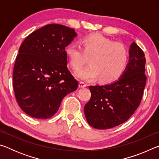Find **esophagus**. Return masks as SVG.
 Returning <instances> with one entry per match:
<instances>
[{
	"label": "esophagus",
	"instance_id": "34e87169",
	"mask_svg": "<svg viewBox=\"0 0 159 159\" xmlns=\"http://www.w3.org/2000/svg\"><path fill=\"white\" fill-rule=\"evenodd\" d=\"M87 86V84L85 82L83 81H80L79 82V87L80 88H85Z\"/></svg>",
	"mask_w": 159,
	"mask_h": 159
}]
</instances>
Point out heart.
Instances as JSON below:
<instances>
[{
	"label": "heart",
	"mask_w": 159,
	"mask_h": 159,
	"mask_svg": "<svg viewBox=\"0 0 159 159\" xmlns=\"http://www.w3.org/2000/svg\"><path fill=\"white\" fill-rule=\"evenodd\" d=\"M83 45L84 52L76 42L70 43L65 49L66 57L75 70L81 69L85 63V53L91 55L90 64L77 72L78 78L93 80L99 77L102 82L110 83L124 73L129 61L128 51L124 45L95 34L83 38Z\"/></svg>",
	"instance_id": "b5f03b06"
}]
</instances>
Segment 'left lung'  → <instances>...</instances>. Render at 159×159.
I'll return each mask as SVG.
<instances>
[{
  "mask_svg": "<svg viewBox=\"0 0 159 159\" xmlns=\"http://www.w3.org/2000/svg\"><path fill=\"white\" fill-rule=\"evenodd\" d=\"M129 62L116 81L90 85V101L84 107L86 120L96 129H109L122 124L138 109L146 85V60L135 43L130 44Z\"/></svg>",
  "mask_w": 159,
  "mask_h": 159,
  "instance_id": "left-lung-1",
  "label": "left lung"
}]
</instances>
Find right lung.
<instances>
[{
  "mask_svg": "<svg viewBox=\"0 0 159 159\" xmlns=\"http://www.w3.org/2000/svg\"><path fill=\"white\" fill-rule=\"evenodd\" d=\"M77 36L74 29L51 24L29 34L21 43L13 70V88L26 114L46 119L79 85L69 69L65 48Z\"/></svg>",
  "mask_w": 159,
  "mask_h": 159,
  "instance_id": "1",
  "label": "right lung"
}]
</instances>
